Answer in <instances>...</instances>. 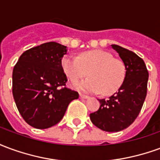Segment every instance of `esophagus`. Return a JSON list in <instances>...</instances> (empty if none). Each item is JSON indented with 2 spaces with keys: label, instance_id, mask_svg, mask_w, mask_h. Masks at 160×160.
<instances>
[{
  "label": "esophagus",
  "instance_id": "1",
  "mask_svg": "<svg viewBox=\"0 0 160 160\" xmlns=\"http://www.w3.org/2000/svg\"><path fill=\"white\" fill-rule=\"evenodd\" d=\"M80 98H84V99H86V98H88V96L87 95H85V94H82V93H80Z\"/></svg>",
  "mask_w": 160,
  "mask_h": 160
}]
</instances>
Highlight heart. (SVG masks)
Instances as JSON below:
<instances>
[{"label": "heart", "instance_id": "1", "mask_svg": "<svg viewBox=\"0 0 160 160\" xmlns=\"http://www.w3.org/2000/svg\"><path fill=\"white\" fill-rule=\"evenodd\" d=\"M62 67L68 78L72 81L82 79L88 73L87 80L74 82L73 87L87 92H99L110 95L120 88L125 77V68L120 60L115 59L104 50H91L80 56H66Z\"/></svg>", "mask_w": 160, "mask_h": 160}]
</instances>
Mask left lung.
Listing matches in <instances>:
<instances>
[{
	"instance_id": "left-lung-1",
	"label": "left lung",
	"mask_w": 160,
	"mask_h": 160,
	"mask_svg": "<svg viewBox=\"0 0 160 160\" xmlns=\"http://www.w3.org/2000/svg\"><path fill=\"white\" fill-rule=\"evenodd\" d=\"M126 69L118 92L108 98L98 99L100 107L90 114L92 122L106 132H118L133 123L144 104L148 91V71L144 61L135 53L112 44Z\"/></svg>"
}]
</instances>
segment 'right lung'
Segmentation results:
<instances>
[{"instance_id":"right-lung-1","label":"right lung","mask_w":160,"mask_h":160,"mask_svg":"<svg viewBox=\"0 0 160 160\" xmlns=\"http://www.w3.org/2000/svg\"><path fill=\"white\" fill-rule=\"evenodd\" d=\"M67 47L49 42L27 49L12 71V95L23 119L32 127L48 128L62 120L79 93L66 87L62 67Z\"/></svg>"}]
</instances>
